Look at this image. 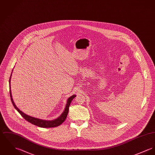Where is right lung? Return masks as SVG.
I'll return each mask as SVG.
<instances>
[{
	"label": "right lung",
	"instance_id": "1",
	"mask_svg": "<svg viewBox=\"0 0 155 155\" xmlns=\"http://www.w3.org/2000/svg\"><path fill=\"white\" fill-rule=\"evenodd\" d=\"M12 74V73H11V77H10V79H9V89H10V96H11V101H12V103L13 104L14 107L17 110V111L19 114H21V116L26 120L28 121L31 124H35L36 126H38L39 127H46V128L57 127V126L61 125L65 120V119H66V118L67 117L68 114L69 107V106L71 104V103L74 97H76V94H73V95L71 96L70 97H69L68 99L64 111L62 112L61 115H60V116H59L56 119H54V120H42V119H38V118H36V117H31V116H29V115L23 113V112H21V110H19V108H18L16 105L14 103V101L13 100L12 96V93H11V79Z\"/></svg>",
	"mask_w": 155,
	"mask_h": 155
}]
</instances>
